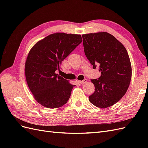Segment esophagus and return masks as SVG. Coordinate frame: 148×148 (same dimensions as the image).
Instances as JSON below:
<instances>
[{
	"instance_id": "1",
	"label": "esophagus",
	"mask_w": 148,
	"mask_h": 148,
	"mask_svg": "<svg viewBox=\"0 0 148 148\" xmlns=\"http://www.w3.org/2000/svg\"><path fill=\"white\" fill-rule=\"evenodd\" d=\"M78 82L79 84H84L85 83L87 82V79H84L83 80V81H78Z\"/></svg>"
}]
</instances>
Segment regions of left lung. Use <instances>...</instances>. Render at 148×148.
<instances>
[{"mask_svg": "<svg viewBox=\"0 0 148 148\" xmlns=\"http://www.w3.org/2000/svg\"><path fill=\"white\" fill-rule=\"evenodd\" d=\"M85 55L94 69L99 65L101 75L91 81L95 91L89 97L91 104L107 108L125 95L132 78V65L127 49L113 35L106 32L83 34Z\"/></svg>", "mask_w": 148, "mask_h": 148, "instance_id": "obj_1", "label": "left lung"}]
</instances>
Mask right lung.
<instances>
[{"instance_id": "right-lung-1", "label": "right lung", "mask_w": 148, "mask_h": 148, "mask_svg": "<svg viewBox=\"0 0 148 148\" xmlns=\"http://www.w3.org/2000/svg\"><path fill=\"white\" fill-rule=\"evenodd\" d=\"M82 42L80 34L57 33L47 36L31 48L25 63V77L34 99L49 109L69 101L75 85L56 73L62 62Z\"/></svg>"}]
</instances>
